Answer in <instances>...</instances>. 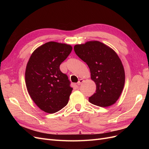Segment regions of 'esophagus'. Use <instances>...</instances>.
Masks as SVG:
<instances>
[{
	"label": "esophagus",
	"instance_id": "1",
	"mask_svg": "<svg viewBox=\"0 0 149 149\" xmlns=\"http://www.w3.org/2000/svg\"><path fill=\"white\" fill-rule=\"evenodd\" d=\"M83 81H84V80H83V79H80L79 80V81L78 82L77 84H78V86H79V85L81 84V83H82Z\"/></svg>",
	"mask_w": 149,
	"mask_h": 149
}]
</instances>
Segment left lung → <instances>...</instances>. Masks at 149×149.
<instances>
[{
    "label": "left lung",
    "mask_w": 149,
    "mask_h": 149,
    "mask_svg": "<svg viewBox=\"0 0 149 149\" xmlns=\"http://www.w3.org/2000/svg\"><path fill=\"white\" fill-rule=\"evenodd\" d=\"M74 50L89 66L91 78L96 85V93L89 97V102L100 107L113 104L119 99L125 83L124 69L118 55L97 41L76 45Z\"/></svg>",
    "instance_id": "left-lung-1"
}]
</instances>
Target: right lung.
I'll return each mask as SVG.
<instances>
[{"mask_svg": "<svg viewBox=\"0 0 149 149\" xmlns=\"http://www.w3.org/2000/svg\"><path fill=\"white\" fill-rule=\"evenodd\" d=\"M72 47L49 42L31 54L25 70V83L31 98L40 109L49 114L63 109L68 102L73 88L60 66Z\"/></svg>", "mask_w": 149, "mask_h": 149, "instance_id": "add662e5", "label": "right lung"}]
</instances>
